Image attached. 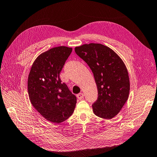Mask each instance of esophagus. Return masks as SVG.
Wrapping results in <instances>:
<instances>
[{"mask_svg": "<svg viewBox=\"0 0 157 157\" xmlns=\"http://www.w3.org/2000/svg\"><path fill=\"white\" fill-rule=\"evenodd\" d=\"M83 98H84V94L83 93L80 92L78 94H77V98L78 99H80H80H82Z\"/></svg>", "mask_w": 157, "mask_h": 157, "instance_id": "obj_1", "label": "esophagus"}]
</instances>
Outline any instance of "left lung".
Masks as SVG:
<instances>
[{"label": "left lung", "mask_w": 157, "mask_h": 157, "mask_svg": "<svg viewBox=\"0 0 157 157\" xmlns=\"http://www.w3.org/2000/svg\"><path fill=\"white\" fill-rule=\"evenodd\" d=\"M75 51L91 69L98 91L92 105L96 116L111 119L121 111L130 93V79L124 61L109 47L98 43L75 47Z\"/></svg>", "instance_id": "1"}]
</instances>
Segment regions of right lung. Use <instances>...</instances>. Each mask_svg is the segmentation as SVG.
I'll return each instance as SVG.
<instances>
[{"mask_svg":"<svg viewBox=\"0 0 157 157\" xmlns=\"http://www.w3.org/2000/svg\"><path fill=\"white\" fill-rule=\"evenodd\" d=\"M72 48L58 46L37 57L28 77L27 87L30 101L47 121L59 124L72 115L77 98L65 83L59 73Z\"/></svg>","mask_w":157,"mask_h":157,"instance_id":"obj_1","label":"right lung"}]
</instances>
